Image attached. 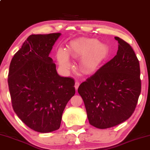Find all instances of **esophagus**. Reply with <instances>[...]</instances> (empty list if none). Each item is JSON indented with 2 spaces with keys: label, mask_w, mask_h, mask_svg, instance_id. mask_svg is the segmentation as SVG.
Masks as SVG:
<instances>
[{
  "label": "esophagus",
  "mask_w": 150,
  "mask_h": 150,
  "mask_svg": "<svg viewBox=\"0 0 150 150\" xmlns=\"http://www.w3.org/2000/svg\"><path fill=\"white\" fill-rule=\"evenodd\" d=\"M79 86H80V82H78V81H76L75 82V85H74V87H75V88H76V90H77L78 88V87H79Z\"/></svg>",
  "instance_id": "obj_1"
}]
</instances>
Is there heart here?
Returning <instances> with one entry per match:
<instances>
[{
	"mask_svg": "<svg viewBox=\"0 0 150 150\" xmlns=\"http://www.w3.org/2000/svg\"><path fill=\"white\" fill-rule=\"evenodd\" d=\"M108 54V47L94 38H80L72 41L68 46L67 54L62 49L57 52V59L64 69L70 66L68 56L81 58L80 68L85 74H91L99 67Z\"/></svg>",
	"mask_w": 150,
	"mask_h": 150,
	"instance_id": "1",
	"label": "heart"
}]
</instances>
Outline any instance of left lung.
Here are the masks:
<instances>
[{"instance_id":"8db88e82","label":"left lung","mask_w":150,"mask_h":150,"mask_svg":"<svg viewBox=\"0 0 150 150\" xmlns=\"http://www.w3.org/2000/svg\"><path fill=\"white\" fill-rule=\"evenodd\" d=\"M117 54L78 87L90 124L97 128L126 121L136 109L141 93L139 60L132 46L119 37Z\"/></svg>"}]
</instances>
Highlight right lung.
Instances as JSON below:
<instances>
[{"instance_id": "add662e5", "label": "right lung", "mask_w": 150, "mask_h": 150, "mask_svg": "<svg viewBox=\"0 0 150 150\" xmlns=\"http://www.w3.org/2000/svg\"><path fill=\"white\" fill-rule=\"evenodd\" d=\"M60 34L29 36L9 67L8 84L14 111L27 126L41 133L59 129L64 110L75 94L74 80L60 76L49 57Z\"/></svg>"}]
</instances>
